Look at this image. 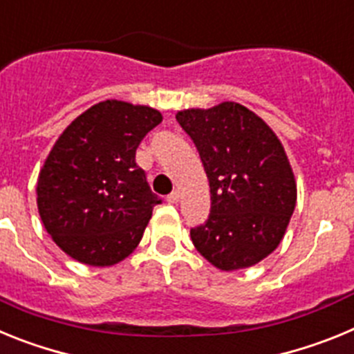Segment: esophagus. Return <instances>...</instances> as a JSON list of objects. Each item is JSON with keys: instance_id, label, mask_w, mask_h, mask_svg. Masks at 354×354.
<instances>
[{"instance_id": "34e87169", "label": "esophagus", "mask_w": 354, "mask_h": 354, "mask_svg": "<svg viewBox=\"0 0 354 354\" xmlns=\"http://www.w3.org/2000/svg\"><path fill=\"white\" fill-rule=\"evenodd\" d=\"M179 192H171L170 195L167 196V202L168 204H177V202H179Z\"/></svg>"}]
</instances>
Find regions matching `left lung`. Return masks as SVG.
I'll return each mask as SVG.
<instances>
[{"label":"left lung","mask_w":354,"mask_h":354,"mask_svg":"<svg viewBox=\"0 0 354 354\" xmlns=\"http://www.w3.org/2000/svg\"><path fill=\"white\" fill-rule=\"evenodd\" d=\"M177 122L195 143L211 189L207 220L189 230L195 248L223 271L268 257L296 207V183L277 134L237 102L186 109Z\"/></svg>","instance_id":"left-lung-1"}]
</instances>
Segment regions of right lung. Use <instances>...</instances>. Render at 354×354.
Returning a JSON list of instances; mask_svg holds the SVG:
<instances>
[{"label":"right lung","instance_id":"add662e5","mask_svg":"<svg viewBox=\"0 0 354 354\" xmlns=\"http://www.w3.org/2000/svg\"><path fill=\"white\" fill-rule=\"evenodd\" d=\"M149 106L104 101L81 113L53 147L37 183L40 218L72 259L113 266L142 241L154 205L136 149L161 124Z\"/></svg>","mask_w":354,"mask_h":354}]
</instances>
